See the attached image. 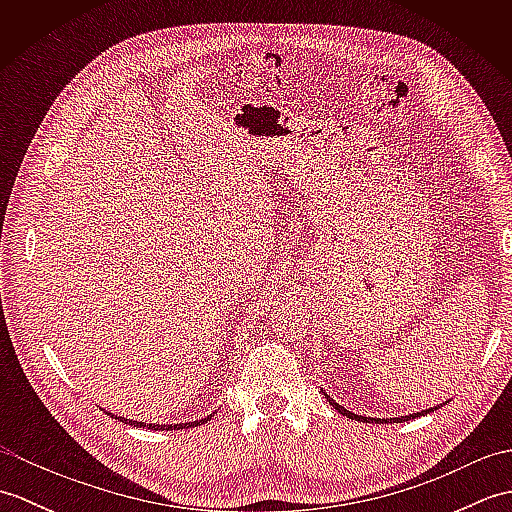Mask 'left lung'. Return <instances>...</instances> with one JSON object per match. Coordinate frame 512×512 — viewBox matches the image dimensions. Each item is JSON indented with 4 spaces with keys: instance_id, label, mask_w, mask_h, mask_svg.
I'll return each mask as SVG.
<instances>
[{
    "instance_id": "1",
    "label": "left lung",
    "mask_w": 512,
    "mask_h": 512,
    "mask_svg": "<svg viewBox=\"0 0 512 512\" xmlns=\"http://www.w3.org/2000/svg\"><path fill=\"white\" fill-rule=\"evenodd\" d=\"M323 394H325V391H323ZM325 398H328L330 400V405L336 409V411H339V413H343V416L345 418H352V420H361V422H376V424H380V422H402V420H409V418H418V416H424V413H429L431 409H427V411H420V413H411V416H402V418H385V420H380V418H365V416H356V413H352V411H347V409H343L341 405H339V402H334L328 394H325Z\"/></svg>"
}]
</instances>
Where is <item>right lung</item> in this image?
I'll use <instances>...</instances> for the list:
<instances>
[{
	"mask_svg": "<svg viewBox=\"0 0 512 512\" xmlns=\"http://www.w3.org/2000/svg\"><path fill=\"white\" fill-rule=\"evenodd\" d=\"M110 416L127 424V420H125V418H118V416H114V413H110ZM206 420H211V416H209V418H204V420H200V422H206ZM200 422H189V424H145V422H138V420H129V424H134V427H147V429H154V431H176V429H187V427H195V424H200Z\"/></svg>",
	"mask_w": 512,
	"mask_h": 512,
	"instance_id": "right-lung-1",
	"label": "right lung"
}]
</instances>
